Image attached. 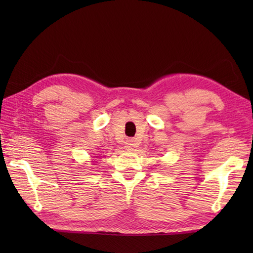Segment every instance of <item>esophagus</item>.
<instances>
[{"label":"esophagus","mask_w":253,"mask_h":253,"mask_svg":"<svg viewBox=\"0 0 253 253\" xmlns=\"http://www.w3.org/2000/svg\"><path fill=\"white\" fill-rule=\"evenodd\" d=\"M135 146H136L135 140H132V139H130V140H127V142H126V147H127V149L131 150V149L135 148Z\"/></svg>","instance_id":"34e87169"}]
</instances>
